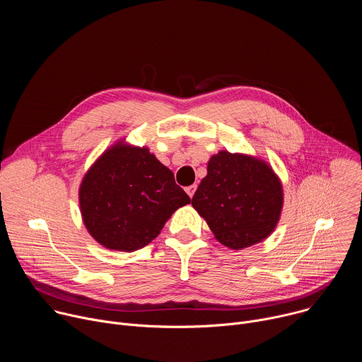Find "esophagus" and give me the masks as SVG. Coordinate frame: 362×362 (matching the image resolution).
<instances>
[{
  "label": "esophagus",
  "mask_w": 362,
  "mask_h": 362,
  "mask_svg": "<svg viewBox=\"0 0 362 362\" xmlns=\"http://www.w3.org/2000/svg\"><path fill=\"white\" fill-rule=\"evenodd\" d=\"M194 192H196V185H192V186H189V187H186V193L189 194V197L192 199L193 197V194H194Z\"/></svg>",
  "instance_id": "esophagus-1"
}]
</instances>
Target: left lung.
<instances>
[{
    "instance_id": "left-lung-1",
    "label": "left lung",
    "mask_w": 362,
    "mask_h": 362,
    "mask_svg": "<svg viewBox=\"0 0 362 362\" xmlns=\"http://www.w3.org/2000/svg\"><path fill=\"white\" fill-rule=\"evenodd\" d=\"M192 206L218 242L240 250L275 230L284 208V186L267 160L221 150L209 159L208 175Z\"/></svg>"
}]
</instances>
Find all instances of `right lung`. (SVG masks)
Wrapping results in <instances>:
<instances>
[{
    "mask_svg": "<svg viewBox=\"0 0 362 362\" xmlns=\"http://www.w3.org/2000/svg\"><path fill=\"white\" fill-rule=\"evenodd\" d=\"M190 197L173 172L148 147L124 139L103 151L78 187L83 223L110 250L134 252L158 238L165 223Z\"/></svg>",
    "mask_w": 362,
    "mask_h": 362,
    "instance_id": "obj_1",
    "label": "right lung"
}]
</instances>
